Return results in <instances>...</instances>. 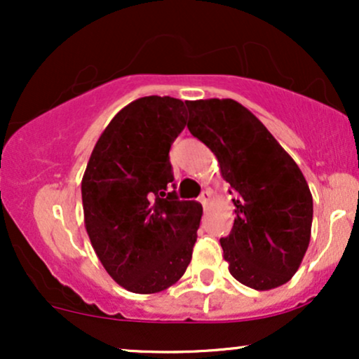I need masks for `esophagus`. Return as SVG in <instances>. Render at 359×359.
<instances>
[{
	"mask_svg": "<svg viewBox=\"0 0 359 359\" xmlns=\"http://www.w3.org/2000/svg\"><path fill=\"white\" fill-rule=\"evenodd\" d=\"M209 201H211V192H209V191H204V192L201 194V196H199V203L203 204L204 208H208Z\"/></svg>",
	"mask_w": 359,
	"mask_h": 359,
	"instance_id": "1",
	"label": "esophagus"
}]
</instances>
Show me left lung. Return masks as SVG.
<instances>
[{
	"label": "left lung",
	"mask_w": 359,
	"mask_h": 359,
	"mask_svg": "<svg viewBox=\"0 0 359 359\" xmlns=\"http://www.w3.org/2000/svg\"><path fill=\"white\" fill-rule=\"evenodd\" d=\"M189 131L219 162L236 192L234 224L221 238L229 273L255 290L295 275L311 241L312 194L306 177L259 119L234 100L185 101Z\"/></svg>",
	"instance_id": "1"
}]
</instances>
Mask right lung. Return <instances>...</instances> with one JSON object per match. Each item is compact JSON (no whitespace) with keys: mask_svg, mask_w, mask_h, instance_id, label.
Segmentation results:
<instances>
[{"mask_svg":"<svg viewBox=\"0 0 359 359\" xmlns=\"http://www.w3.org/2000/svg\"><path fill=\"white\" fill-rule=\"evenodd\" d=\"M187 125L170 96L130 102L109 121L82 177L90 245L109 277L133 294H156L187 270L203 205L167 192L168 151Z\"/></svg>","mask_w":359,"mask_h":359,"instance_id":"add662e5","label":"right lung"}]
</instances>
